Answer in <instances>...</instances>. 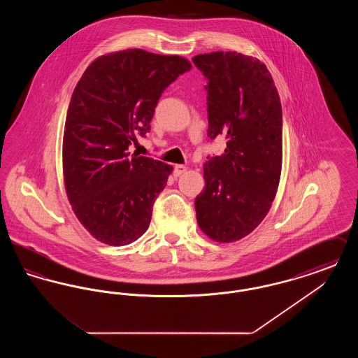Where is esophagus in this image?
I'll return each instance as SVG.
<instances>
[{
  "mask_svg": "<svg viewBox=\"0 0 358 358\" xmlns=\"http://www.w3.org/2000/svg\"><path fill=\"white\" fill-rule=\"evenodd\" d=\"M187 166L185 165H174V169H173V174H174V177H178V176H181L182 173H185L187 171Z\"/></svg>",
  "mask_w": 358,
  "mask_h": 358,
  "instance_id": "obj_1",
  "label": "esophagus"
}]
</instances>
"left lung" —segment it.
I'll return each mask as SVG.
<instances>
[{
    "label": "left lung",
    "mask_w": 358,
    "mask_h": 358,
    "mask_svg": "<svg viewBox=\"0 0 358 358\" xmlns=\"http://www.w3.org/2000/svg\"><path fill=\"white\" fill-rule=\"evenodd\" d=\"M192 60L208 80V136L227 138L224 154L204 164L197 224L208 238L234 243L263 222L276 196L282 104L270 71L256 57L219 51Z\"/></svg>",
    "instance_id": "left-lung-1"
}]
</instances>
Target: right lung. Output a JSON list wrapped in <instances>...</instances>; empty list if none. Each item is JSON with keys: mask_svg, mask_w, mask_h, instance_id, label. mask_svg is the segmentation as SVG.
Here are the masks:
<instances>
[{"mask_svg": "<svg viewBox=\"0 0 358 358\" xmlns=\"http://www.w3.org/2000/svg\"><path fill=\"white\" fill-rule=\"evenodd\" d=\"M192 69L178 55L143 50L95 59L71 96L63 176L69 204L85 229L108 245L141 238L173 166L127 152L136 134L150 130L164 90Z\"/></svg>", "mask_w": 358, "mask_h": 358, "instance_id": "right-lung-1", "label": "right lung"}]
</instances>
